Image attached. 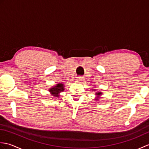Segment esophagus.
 I'll use <instances>...</instances> for the list:
<instances>
[{
    "mask_svg": "<svg viewBox=\"0 0 149 149\" xmlns=\"http://www.w3.org/2000/svg\"><path fill=\"white\" fill-rule=\"evenodd\" d=\"M84 78L83 77H78L77 79V81H81L82 80H83Z\"/></svg>",
    "mask_w": 149,
    "mask_h": 149,
    "instance_id": "1",
    "label": "esophagus"
}]
</instances>
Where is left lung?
<instances>
[{
    "label": "left lung",
    "mask_w": 149,
    "mask_h": 149,
    "mask_svg": "<svg viewBox=\"0 0 149 149\" xmlns=\"http://www.w3.org/2000/svg\"><path fill=\"white\" fill-rule=\"evenodd\" d=\"M95 95H96L97 96V99H95V100H98V99H99V98H98V97H99V96H100V95H102V92H97L96 93H95Z\"/></svg>",
    "instance_id": "obj_1"
}]
</instances>
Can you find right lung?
I'll use <instances>...</instances> for the list:
<instances>
[{
	"label": "right lung",
	"mask_w": 149,
	"mask_h": 149,
	"mask_svg": "<svg viewBox=\"0 0 149 149\" xmlns=\"http://www.w3.org/2000/svg\"><path fill=\"white\" fill-rule=\"evenodd\" d=\"M63 91H64V84L62 83L56 84V86H54L49 89L50 93L55 97H59V94Z\"/></svg>",
	"instance_id": "1"
}]
</instances>
